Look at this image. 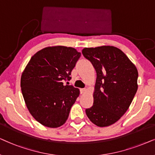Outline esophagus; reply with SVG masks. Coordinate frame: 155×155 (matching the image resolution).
Returning <instances> with one entry per match:
<instances>
[{"mask_svg": "<svg viewBox=\"0 0 155 155\" xmlns=\"http://www.w3.org/2000/svg\"><path fill=\"white\" fill-rule=\"evenodd\" d=\"M86 88H81V89H80V94H84V93L86 92Z\"/></svg>", "mask_w": 155, "mask_h": 155, "instance_id": "34e87169", "label": "esophagus"}]
</instances>
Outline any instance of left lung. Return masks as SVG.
I'll use <instances>...</instances> for the list:
<instances>
[{
  "mask_svg": "<svg viewBox=\"0 0 155 155\" xmlns=\"http://www.w3.org/2000/svg\"><path fill=\"white\" fill-rule=\"evenodd\" d=\"M82 54L96 71L94 104L86 109L91 122L106 127L125 114L137 90V69L120 49L113 46L84 48Z\"/></svg>",
  "mask_w": 155,
  "mask_h": 155,
  "instance_id": "8db88e82",
  "label": "left lung"
}]
</instances>
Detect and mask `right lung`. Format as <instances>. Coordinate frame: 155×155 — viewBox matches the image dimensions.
<instances>
[{
  "label": "right lung",
  "mask_w": 155,
  "mask_h": 155,
  "mask_svg": "<svg viewBox=\"0 0 155 155\" xmlns=\"http://www.w3.org/2000/svg\"><path fill=\"white\" fill-rule=\"evenodd\" d=\"M80 57L72 47H45L31 57L22 72L20 86L27 108L45 126L58 127L67 121L80 91L64 81L71 79Z\"/></svg>",
  "instance_id": "right-lung-1"
}]
</instances>
